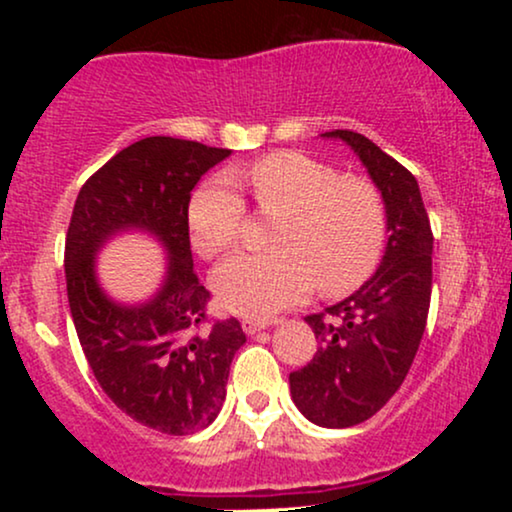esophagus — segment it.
Wrapping results in <instances>:
<instances>
[{"instance_id": "esophagus-1", "label": "esophagus", "mask_w": 512, "mask_h": 512, "mask_svg": "<svg viewBox=\"0 0 512 512\" xmlns=\"http://www.w3.org/2000/svg\"><path fill=\"white\" fill-rule=\"evenodd\" d=\"M240 325H243V332L245 334H255V332L267 330V327H272V322L262 320V317H245V320L240 322Z\"/></svg>"}]
</instances>
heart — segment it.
<instances>
[{
    "instance_id": "obj_1",
    "label": "heart",
    "mask_w": 512,
    "mask_h": 512,
    "mask_svg": "<svg viewBox=\"0 0 512 512\" xmlns=\"http://www.w3.org/2000/svg\"><path fill=\"white\" fill-rule=\"evenodd\" d=\"M209 178L187 202L190 245L214 260L236 245L245 204L233 182L250 185L264 214L281 216L269 255H233L211 276L216 298L233 313L264 317L320 289L342 296L373 274L385 245L383 197L366 180L339 178L327 163L276 151L248 168Z\"/></svg>"
}]
</instances>
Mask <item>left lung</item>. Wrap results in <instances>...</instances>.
Masks as SVG:
<instances>
[{
  "label": "left lung",
  "mask_w": 512,
  "mask_h": 512,
  "mask_svg": "<svg viewBox=\"0 0 512 512\" xmlns=\"http://www.w3.org/2000/svg\"><path fill=\"white\" fill-rule=\"evenodd\" d=\"M354 151L385 204L387 243L375 274L344 301L308 315L317 351L289 375L291 399L315 426L349 428L370 419L407 378L431 305L433 233L419 182L363 134H320Z\"/></svg>",
  "instance_id": "8db88e82"
}]
</instances>
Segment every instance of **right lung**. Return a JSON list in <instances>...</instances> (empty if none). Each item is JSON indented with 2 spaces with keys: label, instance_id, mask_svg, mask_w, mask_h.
<instances>
[{
  "label": "right lung",
  "instance_id": "right-lung-1",
  "mask_svg": "<svg viewBox=\"0 0 512 512\" xmlns=\"http://www.w3.org/2000/svg\"><path fill=\"white\" fill-rule=\"evenodd\" d=\"M228 156L231 149L187 139H139L86 180L69 221L64 274L88 366L117 409L168 436L202 431L219 416L245 344L236 317L207 325L209 291L187 233L192 187ZM127 232L167 250L162 284L139 304L117 302L97 279V252Z\"/></svg>",
  "mask_w": 512,
  "mask_h": 512
}]
</instances>
